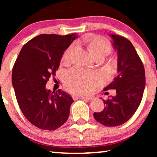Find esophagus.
Returning a JSON list of instances; mask_svg holds the SVG:
<instances>
[{"instance_id":"obj_1","label":"esophagus","mask_w":157,"mask_h":157,"mask_svg":"<svg viewBox=\"0 0 157 157\" xmlns=\"http://www.w3.org/2000/svg\"><path fill=\"white\" fill-rule=\"evenodd\" d=\"M73 98L74 99H86V100H91V97H89V96H84L81 95H74L73 96Z\"/></svg>"}]
</instances>
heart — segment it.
I'll list each match as a JSON object with an SVG mask.
<instances>
[{
	"instance_id": "obj_1",
	"label": "heart",
	"mask_w": 157,
	"mask_h": 157,
	"mask_svg": "<svg viewBox=\"0 0 157 157\" xmlns=\"http://www.w3.org/2000/svg\"><path fill=\"white\" fill-rule=\"evenodd\" d=\"M89 49L94 56L97 55H108L111 51V45L104 38L95 37L89 41ZM73 46H70L62 56V61L67 62L70 59ZM101 81L98 73L74 67L68 70L64 76V82L68 91L74 94H87L94 91Z\"/></svg>"
}]
</instances>
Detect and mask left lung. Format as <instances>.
<instances>
[{"label":"left lung","instance_id":"left-lung-1","mask_svg":"<svg viewBox=\"0 0 157 157\" xmlns=\"http://www.w3.org/2000/svg\"><path fill=\"white\" fill-rule=\"evenodd\" d=\"M118 53L117 75L104 91L115 89L117 94L103 100L105 108L94 113L98 122L106 126L121 125L132 117L138 109L145 88V70L134 46L122 36L110 34Z\"/></svg>","mask_w":157,"mask_h":157}]
</instances>
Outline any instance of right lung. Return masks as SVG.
I'll return each mask as SVG.
<instances>
[{
    "label": "right lung",
    "mask_w": 157,
    "mask_h": 157,
    "mask_svg": "<svg viewBox=\"0 0 157 157\" xmlns=\"http://www.w3.org/2000/svg\"><path fill=\"white\" fill-rule=\"evenodd\" d=\"M76 38V33L36 36L23 46L14 63L12 84L18 106L28 121L40 129H56L69 116L71 96L61 89L51 92L46 84Z\"/></svg>",
    "instance_id": "right-lung-1"
}]
</instances>
